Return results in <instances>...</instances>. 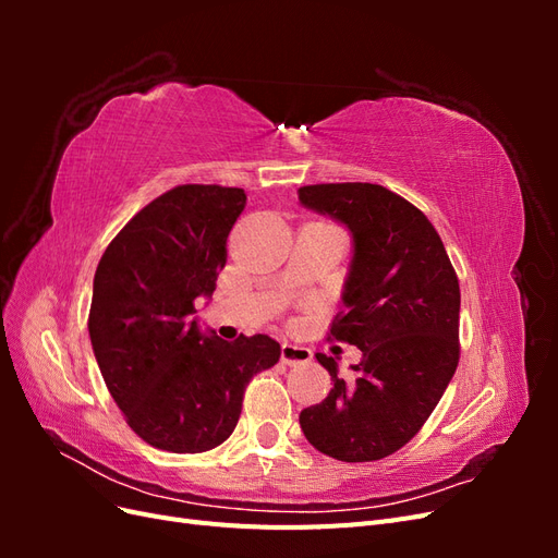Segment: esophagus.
<instances>
[{
    "label": "esophagus",
    "instance_id": "34e87169",
    "mask_svg": "<svg viewBox=\"0 0 558 558\" xmlns=\"http://www.w3.org/2000/svg\"><path fill=\"white\" fill-rule=\"evenodd\" d=\"M312 361V351L307 347L283 342L281 344V363L283 365H305Z\"/></svg>",
    "mask_w": 558,
    "mask_h": 558
}]
</instances>
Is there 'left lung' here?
<instances>
[{
	"instance_id": "obj_1",
	"label": "left lung",
	"mask_w": 558,
	"mask_h": 558,
	"mask_svg": "<svg viewBox=\"0 0 558 558\" xmlns=\"http://www.w3.org/2000/svg\"><path fill=\"white\" fill-rule=\"evenodd\" d=\"M307 209L349 228L353 258L344 312L330 337L363 351L353 379L316 353L332 388L300 412V428L326 456L379 461L426 424L459 365L461 289L440 234L412 202L377 183L302 185Z\"/></svg>"
}]
</instances>
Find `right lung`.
<instances>
[{"mask_svg": "<svg viewBox=\"0 0 558 558\" xmlns=\"http://www.w3.org/2000/svg\"><path fill=\"white\" fill-rule=\"evenodd\" d=\"M244 207L242 189L177 185L134 214L97 265L88 330L99 373L128 426L156 449L226 442L248 381L281 356L272 337L226 342L193 316L195 300L216 291Z\"/></svg>", "mask_w": 558, "mask_h": 558, "instance_id": "1", "label": "right lung"}]
</instances>
